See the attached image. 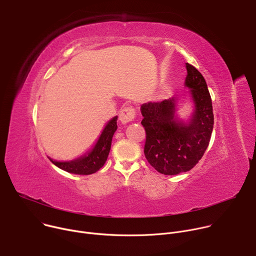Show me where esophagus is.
<instances>
[{
    "instance_id": "esophagus-1",
    "label": "esophagus",
    "mask_w": 256,
    "mask_h": 256,
    "mask_svg": "<svg viewBox=\"0 0 256 256\" xmlns=\"http://www.w3.org/2000/svg\"><path fill=\"white\" fill-rule=\"evenodd\" d=\"M134 116H136V114H134V109L132 107H124L120 110V122L122 124H126L130 122L134 118Z\"/></svg>"
}]
</instances>
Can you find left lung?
Here are the masks:
<instances>
[{"mask_svg": "<svg viewBox=\"0 0 256 256\" xmlns=\"http://www.w3.org/2000/svg\"><path fill=\"white\" fill-rule=\"evenodd\" d=\"M184 86L188 88L192 112L188 120L178 114L180 97L140 105L142 126L146 130L144 156L164 175L192 169L204 156L214 128L212 98L200 72L186 62ZM186 96V94L184 95Z\"/></svg>", "mask_w": 256, "mask_h": 256, "instance_id": "1", "label": "left lung"}]
</instances>
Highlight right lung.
<instances>
[{"label": "right lung", "mask_w": 256, "mask_h": 256, "mask_svg": "<svg viewBox=\"0 0 256 256\" xmlns=\"http://www.w3.org/2000/svg\"><path fill=\"white\" fill-rule=\"evenodd\" d=\"M116 122L118 116H114L106 124L93 148L83 156L70 161H58L52 159L50 157H48V159L56 166L68 173L89 175L97 172L104 165L109 155L112 136L118 130Z\"/></svg>", "instance_id": "1"}]
</instances>
